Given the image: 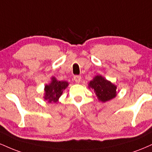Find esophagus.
<instances>
[{
	"label": "esophagus",
	"mask_w": 152,
	"mask_h": 152,
	"mask_svg": "<svg viewBox=\"0 0 152 152\" xmlns=\"http://www.w3.org/2000/svg\"><path fill=\"white\" fill-rule=\"evenodd\" d=\"M74 79L76 83H79L81 80V77L80 76H75L74 77Z\"/></svg>",
	"instance_id": "esophagus-1"
}]
</instances>
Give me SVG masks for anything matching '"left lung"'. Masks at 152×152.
I'll return each instance as SVG.
<instances>
[{
  "instance_id": "left-lung-1",
  "label": "left lung",
  "mask_w": 152,
  "mask_h": 152,
  "mask_svg": "<svg viewBox=\"0 0 152 152\" xmlns=\"http://www.w3.org/2000/svg\"><path fill=\"white\" fill-rule=\"evenodd\" d=\"M88 88L94 90L97 99L103 103L109 102L117 95V86L102 75L96 76L88 83Z\"/></svg>"
}]
</instances>
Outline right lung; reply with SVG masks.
Wrapping results in <instances>:
<instances>
[{
    "label": "right lung",
    "mask_w": 152,
    "mask_h": 152,
    "mask_svg": "<svg viewBox=\"0 0 152 152\" xmlns=\"http://www.w3.org/2000/svg\"><path fill=\"white\" fill-rule=\"evenodd\" d=\"M69 84L67 81H58L53 76L50 83L45 85L43 99L48 103H56Z\"/></svg>",
    "instance_id": "obj_1"
}]
</instances>
